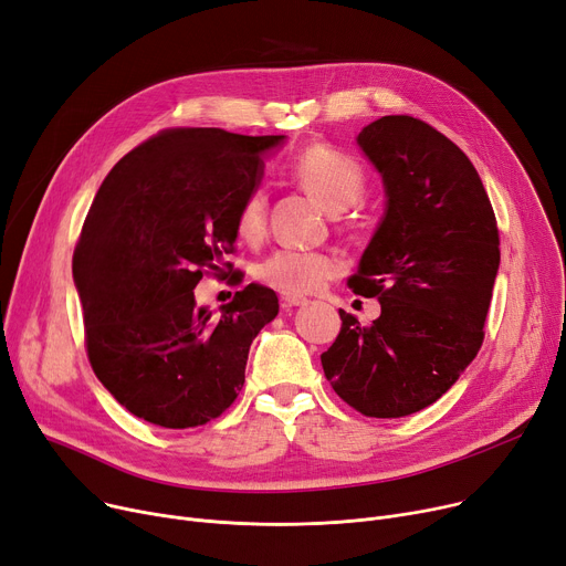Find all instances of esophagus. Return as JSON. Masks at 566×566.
<instances>
[{"mask_svg": "<svg viewBox=\"0 0 566 566\" xmlns=\"http://www.w3.org/2000/svg\"><path fill=\"white\" fill-rule=\"evenodd\" d=\"M282 305L284 307H301V305H307V298L305 295H298V293H282Z\"/></svg>", "mask_w": 566, "mask_h": 566, "instance_id": "34e87169", "label": "esophagus"}]
</instances>
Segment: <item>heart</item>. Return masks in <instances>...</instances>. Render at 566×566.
I'll list each match as a JSON object with an SVG mask.
<instances>
[{
	"mask_svg": "<svg viewBox=\"0 0 566 566\" xmlns=\"http://www.w3.org/2000/svg\"><path fill=\"white\" fill-rule=\"evenodd\" d=\"M293 181L316 197L328 211L342 213L358 203L367 190L365 167L353 156L328 144L307 146L291 160ZM268 220V197L261 188L250 190L238 206L233 224L238 238L248 243L261 241ZM342 273L335 254L318 250L282 248L256 265V280L282 293H312Z\"/></svg>",
	"mask_w": 566,
	"mask_h": 566,
	"instance_id": "b5f03b06",
	"label": "heart"
}]
</instances>
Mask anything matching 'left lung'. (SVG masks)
Here are the masks:
<instances>
[{
	"mask_svg": "<svg viewBox=\"0 0 566 566\" xmlns=\"http://www.w3.org/2000/svg\"><path fill=\"white\" fill-rule=\"evenodd\" d=\"M358 144L388 206L348 286L378 298L380 316L360 325L339 310L321 365L350 408L403 418L438 401L482 348L500 235L478 169L429 124L380 116Z\"/></svg>",
	"mask_w": 566,
	"mask_h": 566,
	"instance_id": "obj_1",
	"label": "left lung"
}]
</instances>
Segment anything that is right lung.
<instances>
[{"label":"right lung","mask_w":566,"mask_h":566,"mask_svg":"<svg viewBox=\"0 0 566 566\" xmlns=\"http://www.w3.org/2000/svg\"><path fill=\"white\" fill-rule=\"evenodd\" d=\"M284 135L167 128L105 176L82 224L73 280L94 374L135 418L165 429L211 422L245 382L252 339L280 303L248 284L220 314L195 286L222 275L235 211Z\"/></svg>","instance_id":"right-lung-1"}]
</instances>
